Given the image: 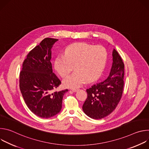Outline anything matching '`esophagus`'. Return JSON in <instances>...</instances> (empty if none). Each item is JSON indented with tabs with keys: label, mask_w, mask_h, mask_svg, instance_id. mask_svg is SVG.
I'll return each mask as SVG.
<instances>
[{
	"label": "esophagus",
	"mask_w": 149,
	"mask_h": 149,
	"mask_svg": "<svg viewBox=\"0 0 149 149\" xmlns=\"http://www.w3.org/2000/svg\"><path fill=\"white\" fill-rule=\"evenodd\" d=\"M78 90H77V89H71V91L73 92H77Z\"/></svg>",
	"instance_id": "34e87169"
}]
</instances>
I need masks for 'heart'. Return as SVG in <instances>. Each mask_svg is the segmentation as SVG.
I'll list each match as a JSON object with an SVG mask.
<instances>
[{
  "instance_id": "obj_1",
  "label": "heart",
  "mask_w": 149,
  "mask_h": 149,
  "mask_svg": "<svg viewBox=\"0 0 149 149\" xmlns=\"http://www.w3.org/2000/svg\"><path fill=\"white\" fill-rule=\"evenodd\" d=\"M107 59V52L102 46L76 43L68 46L64 55L57 56L54 68L62 77H67L74 68L75 71L63 81L67 88H77L86 82L98 78Z\"/></svg>"
}]
</instances>
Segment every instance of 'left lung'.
I'll list each match as a JSON object with an SVG mask.
<instances>
[{"label":"left lung","mask_w":149,"mask_h":149,"mask_svg":"<svg viewBox=\"0 0 149 149\" xmlns=\"http://www.w3.org/2000/svg\"><path fill=\"white\" fill-rule=\"evenodd\" d=\"M113 63L108 77L87 89V98L82 105L87 116L101 119L116 108L123 91L124 65L117 51H113Z\"/></svg>","instance_id":"8db88e82"}]
</instances>
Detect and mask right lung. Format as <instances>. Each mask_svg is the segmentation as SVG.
I'll return each mask as SVG.
<instances>
[{"label": "right lung", "mask_w": 149, "mask_h": 149, "mask_svg": "<svg viewBox=\"0 0 149 149\" xmlns=\"http://www.w3.org/2000/svg\"><path fill=\"white\" fill-rule=\"evenodd\" d=\"M58 39L47 38L28 54L20 72V90L29 110L41 118L59 113L63 95L68 90L52 93L61 84L52 71L51 49Z\"/></svg>", "instance_id": "add662e5"}]
</instances>
